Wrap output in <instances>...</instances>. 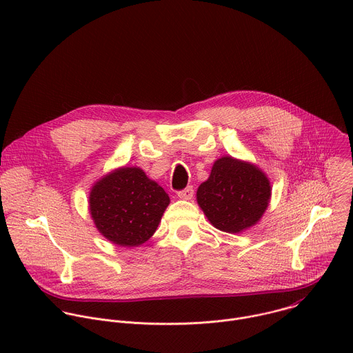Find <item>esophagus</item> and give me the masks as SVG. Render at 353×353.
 Returning a JSON list of instances; mask_svg holds the SVG:
<instances>
[{
    "label": "esophagus",
    "mask_w": 353,
    "mask_h": 353,
    "mask_svg": "<svg viewBox=\"0 0 353 353\" xmlns=\"http://www.w3.org/2000/svg\"><path fill=\"white\" fill-rule=\"evenodd\" d=\"M192 195H194L192 187H187V188H184L183 191H179V192H177V196H179L180 199H191Z\"/></svg>",
    "instance_id": "34e87169"
}]
</instances>
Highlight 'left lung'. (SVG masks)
I'll return each mask as SVG.
<instances>
[{
  "mask_svg": "<svg viewBox=\"0 0 353 353\" xmlns=\"http://www.w3.org/2000/svg\"><path fill=\"white\" fill-rule=\"evenodd\" d=\"M271 183L254 163L222 157L196 190V203L211 225L241 233L260 222L271 199Z\"/></svg>",
  "mask_w": 353,
  "mask_h": 353,
  "instance_id": "left-lung-1",
  "label": "left lung"
}]
</instances>
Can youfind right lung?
<instances>
[{
	"label": "right lung",
	"instance_id": "1",
	"mask_svg": "<svg viewBox=\"0 0 353 353\" xmlns=\"http://www.w3.org/2000/svg\"><path fill=\"white\" fill-rule=\"evenodd\" d=\"M169 204L166 191L137 166L112 170L89 192L96 229L121 247H138L152 237Z\"/></svg>",
	"mask_w": 353,
	"mask_h": 353
}]
</instances>
